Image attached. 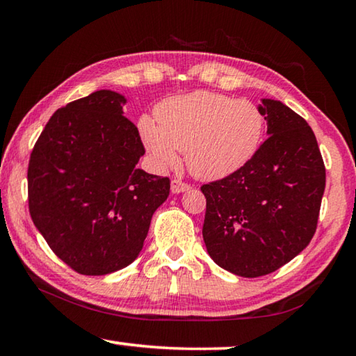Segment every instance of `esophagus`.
Listing matches in <instances>:
<instances>
[{
	"mask_svg": "<svg viewBox=\"0 0 356 356\" xmlns=\"http://www.w3.org/2000/svg\"><path fill=\"white\" fill-rule=\"evenodd\" d=\"M186 190H190V185L188 184H185V182H182V180H179V179L171 180V191L172 193H184Z\"/></svg>",
	"mask_w": 356,
	"mask_h": 356,
	"instance_id": "1",
	"label": "esophagus"
}]
</instances>
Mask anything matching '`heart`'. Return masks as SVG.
Returning <instances> with one entry per match:
<instances>
[{"label":"heart","instance_id":"b5f03b06","mask_svg":"<svg viewBox=\"0 0 356 356\" xmlns=\"http://www.w3.org/2000/svg\"><path fill=\"white\" fill-rule=\"evenodd\" d=\"M155 113L159 124L143 116L138 129L160 170L176 165L184 150L193 176L218 180L242 170L262 143L264 116L246 99L197 91L161 102Z\"/></svg>","mask_w":356,"mask_h":356}]
</instances>
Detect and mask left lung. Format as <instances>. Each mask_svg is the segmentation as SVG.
Instances as JSON below:
<instances>
[{"label":"left lung","instance_id":"1","mask_svg":"<svg viewBox=\"0 0 356 356\" xmlns=\"http://www.w3.org/2000/svg\"><path fill=\"white\" fill-rule=\"evenodd\" d=\"M268 138L242 170L201 186L202 237L210 257L257 278L300 254L317 229L325 165L308 122L278 100L259 105Z\"/></svg>","mask_w":356,"mask_h":356}]
</instances>
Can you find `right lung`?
<instances>
[{"label":"right lung","instance_id":"obj_1","mask_svg":"<svg viewBox=\"0 0 356 356\" xmlns=\"http://www.w3.org/2000/svg\"><path fill=\"white\" fill-rule=\"evenodd\" d=\"M125 97L95 91L48 120L29 156L28 204L51 251L81 275H108L140 254L170 179L138 170L144 146Z\"/></svg>","mask_w":356,"mask_h":356}]
</instances>
